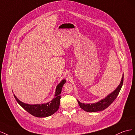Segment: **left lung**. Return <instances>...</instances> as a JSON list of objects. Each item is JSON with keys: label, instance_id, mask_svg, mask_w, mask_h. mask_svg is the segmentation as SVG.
<instances>
[{"label": "left lung", "instance_id": "obj_1", "mask_svg": "<svg viewBox=\"0 0 135 135\" xmlns=\"http://www.w3.org/2000/svg\"><path fill=\"white\" fill-rule=\"evenodd\" d=\"M123 84V75L122 79L121 82L120 84L119 85L118 88L115 89L113 93L110 94L107 97H106L105 99H102L101 101H99L95 103L91 104H84L78 101L79 105L80 107L83 109L84 111H87V112H97V111H102L108 107L111 103H112L115 99L117 98L118 95L119 94V92L120 91L121 88L122 87Z\"/></svg>", "mask_w": 135, "mask_h": 135}]
</instances>
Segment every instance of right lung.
I'll list each match as a JSON object with an SVG mask.
<instances>
[{
  "label": "right lung",
  "mask_w": 135,
  "mask_h": 135,
  "mask_svg": "<svg viewBox=\"0 0 135 135\" xmlns=\"http://www.w3.org/2000/svg\"><path fill=\"white\" fill-rule=\"evenodd\" d=\"M65 83V80H63L57 86L55 98L51 101L45 104L41 105H28L21 102L17 98L14 94V97L16 99L23 109L25 110L27 112L33 115L34 117L39 118H44L49 117L54 114L58 110L60 101V94L63 85Z\"/></svg>",
  "instance_id": "right-lung-1"
}]
</instances>
